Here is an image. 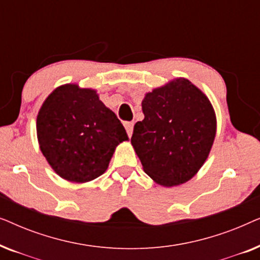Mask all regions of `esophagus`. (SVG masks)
Wrapping results in <instances>:
<instances>
[{
  "instance_id": "obj_1",
  "label": "esophagus",
  "mask_w": 260,
  "mask_h": 260,
  "mask_svg": "<svg viewBox=\"0 0 260 260\" xmlns=\"http://www.w3.org/2000/svg\"><path fill=\"white\" fill-rule=\"evenodd\" d=\"M124 126H125L127 135L131 136V135H133V130H134V122H125L124 123Z\"/></svg>"
}]
</instances>
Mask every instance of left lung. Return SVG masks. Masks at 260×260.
Here are the masks:
<instances>
[{
    "instance_id": "8db88e82",
    "label": "left lung",
    "mask_w": 260,
    "mask_h": 260,
    "mask_svg": "<svg viewBox=\"0 0 260 260\" xmlns=\"http://www.w3.org/2000/svg\"><path fill=\"white\" fill-rule=\"evenodd\" d=\"M144 119L131 144L144 172L161 186L187 182L199 172L214 142L216 118L208 98L183 78L145 94Z\"/></svg>"
}]
</instances>
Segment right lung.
<instances>
[{
  "label": "right lung",
  "instance_id": "1",
  "mask_svg": "<svg viewBox=\"0 0 260 260\" xmlns=\"http://www.w3.org/2000/svg\"><path fill=\"white\" fill-rule=\"evenodd\" d=\"M37 133L49 166L71 182H87L104 174L117 145L129 140L95 91L74 84L48 95L39 111Z\"/></svg>",
  "mask_w": 260,
  "mask_h": 260
}]
</instances>
